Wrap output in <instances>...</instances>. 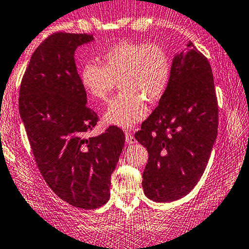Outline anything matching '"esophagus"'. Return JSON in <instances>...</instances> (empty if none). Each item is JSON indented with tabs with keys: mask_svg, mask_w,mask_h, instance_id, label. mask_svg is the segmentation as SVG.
I'll use <instances>...</instances> for the list:
<instances>
[{
	"mask_svg": "<svg viewBox=\"0 0 249 249\" xmlns=\"http://www.w3.org/2000/svg\"><path fill=\"white\" fill-rule=\"evenodd\" d=\"M125 141H126V143H130V144L136 142V140H135V137L132 136V134L130 131H125Z\"/></svg>",
	"mask_w": 249,
	"mask_h": 249,
	"instance_id": "1",
	"label": "esophagus"
}]
</instances>
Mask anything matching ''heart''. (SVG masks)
I'll return each mask as SVG.
<instances>
[{
	"label": "heart",
	"mask_w": 249,
	"mask_h": 249,
	"mask_svg": "<svg viewBox=\"0 0 249 249\" xmlns=\"http://www.w3.org/2000/svg\"><path fill=\"white\" fill-rule=\"evenodd\" d=\"M102 65L88 62L79 72L80 84L95 101H107L117 82L122 90L104 115L107 124L131 127L148 114L147 102L157 104L171 79V59L155 43L122 41L105 50Z\"/></svg>",
	"instance_id": "1"
}]
</instances>
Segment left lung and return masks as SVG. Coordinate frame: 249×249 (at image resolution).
I'll return each mask as SVG.
<instances>
[{
	"label": "left lung",
	"mask_w": 249,
	"mask_h": 249,
	"mask_svg": "<svg viewBox=\"0 0 249 249\" xmlns=\"http://www.w3.org/2000/svg\"><path fill=\"white\" fill-rule=\"evenodd\" d=\"M175 55L171 79L136 139L148 150L142 187L145 196L171 202L185 196L201 178L218 132V102L207 57L187 44Z\"/></svg>",
	"instance_id": "left-lung-1"
}]
</instances>
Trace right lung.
I'll return each mask as SVG.
<instances>
[{
  "label": "right lung",
  "mask_w": 249,
  "mask_h": 249,
  "mask_svg": "<svg viewBox=\"0 0 249 249\" xmlns=\"http://www.w3.org/2000/svg\"><path fill=\"white\" fill-rule=\"evenodd\" d=\"M91 41L87 34L50 35L32 54L19 91L20 117L39 172L60 199L84 210L109 200L110 176L125 142L117 126L85 136L99 118L87 106L74 52Z\"/></svg>",
  "instance_id": "add662e5"
}]
</instances>
